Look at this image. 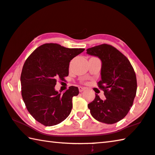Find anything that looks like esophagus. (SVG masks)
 I'll return each mask as SVG.
<instances>
[{
	"mask_svg": "<svg viewBox=\"0 0 155 155\" xmlns=\"http://www.w3.org/2000/svg\"><path fill=\"white\" fill-rule=\"evenodd\" d=\"M78 88H79V91H80V92H82L83 91H84V90L86 89V88H85L84 87H80Z\"/></svg>",
	"mask_w": 155,
	"mask_h": 155,
	"instance_id": "34e87169",
	"label": "esophagus"
}]
</instances>
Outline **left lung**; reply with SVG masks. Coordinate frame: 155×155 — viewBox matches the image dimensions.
I'll use <instances>...</instances> for the list:
<instances>
[{"label":"left lung","mask_w":155,"mask_h":155,"mask_svg":"<svg viewBox=\"0 0 155 155\" xmlns=\"http://www.w3.org/2000/svg\"><path fill=\"white\" fill-rule=\"evenodd\" d=\"M87 54L101 60V80L97 86L104 91L105 100L95 94L88 104L96 120L113 124L122 120L133 104L137 93V78L130 61L112 45L102 44L87 49Z\"/></svg>","instance_id":"left-lung-1"}]
</instances>
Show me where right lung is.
Instances as JSON below:
<instances>
[{
	"mask_svg": "<svg viewBox=\"0 0 155 155\" xmlns=\"http://www.w3.org/2000/svg\"><path fill=\"white\" fill-rule=\"evenodd\" d=\"M84 51L47 43L25 61L20 75L22 97L29 113L44 126L57 125L71 113L78 88L71 86L62 95L54 87L58 79L63 81L68 75L71 60Z\"/></svg>",
	"mask_w": 155,
	"mask_h": 155,
	"instance_id": "right-lung-1",
	"label": "right lung"
}]
</instances>
